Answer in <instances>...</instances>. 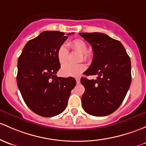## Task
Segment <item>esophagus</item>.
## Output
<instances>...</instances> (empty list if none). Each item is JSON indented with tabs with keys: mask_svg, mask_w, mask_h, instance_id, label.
<instances>
[{
	"mask_svg": "<svg viewBox=\"0 0 146 146\" xmlns=\"http://www.w3.org/2000/svg\"><path fill=\"white\" fill-rule=\"evenodd\" d=\"M76 82H77V84H79L80 82V78H76Z\"/></svg>",
	"mask_w": 146,
	"mask_h": 146,
	"instance_id": "34e87169",
	"label": "esophagus"
}]
</instances>
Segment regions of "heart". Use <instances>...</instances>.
Here are the masks:
<instances>
[{
	"label": "heart",
	"mask_w": 146,
	"mask_h": 146,
	"mask_svg": "<svg viewBox=\"0 0 146 146\" xmlns=\"http://www.w3.org/2000/svg\"><path fill=\"white\" fill-rule=\"evenodd\" d=\"M68 45L72 50H76L79 52L82 53L83 59L87 60L89 58V54L87 53L88 47L87 43L82 39H74L68 42ZM56 56L59 63L61 64H64L67 62L68 59V50L66 46L62 45L59 46L56 52ZM86 66L84 64H67L63 66L61 68V73L65 76H78L82 72L85 70Z\"/></svg>",
	"instance_id": "b5f03b06"
}]
</instances>
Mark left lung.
<instances>
[{
    "label": "left lung",
    "instance_id": "1",
    "mask_svg": "<svg viewBox=\"0 0 146 146\" xmlns=\"http://www.w3.org/2000/svg\"><path fill=\"white\" fill-rule=\"evenodd\" d=\"M92 45L94 56L84 74L98 75L96 80L81 78L85 87L82 108L94 116H106L122 104L131 82V60L119 41L101 33H80Z\"/></svg>",
    "mask_w": 146,
    "mask_h": 146
}]
</instances>
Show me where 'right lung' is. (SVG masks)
Segmentation results:
<instances>
[{"label": "right lung", "instance_id": "add662e5", "mask_svg": "<svg viewBox=\"0 0 146 146\" xmlns=\"http://www.w3.org/2000/svg\"><path fill=\"white\" fill-rule=\"evenodd\" d=\"M64 34L52 31L42 32L28 41L18 59V88L27 106L42 117L62 113L76 85L74 78L56 75L61 67L56 52L68 38Z\"/></svg>", "mask_w": 146, "mask_h": 146}]
</instances>
